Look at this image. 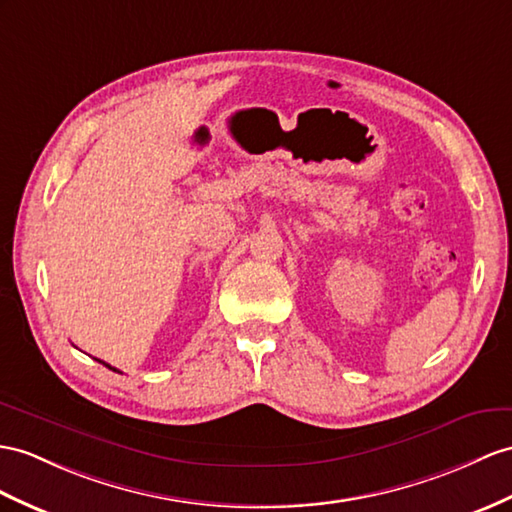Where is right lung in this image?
<instances>
[{"label": "right lung", "mask_w": 512, "mask_h": 512, "mask_svg": "<svg viewBox=\"0 0 512 512\" xmlns=\"http://www.w3.org/2000/svg\"><path fill=\"white\" fill-rule=\"evenodd\" d=\"M99 363H102V365H106V363H104V360H99ZM106 367H108V369H112V371H117L115 367H110V365H106Z\"/></svg>", "instance_id": "right-lung-1"}]
</instances>
